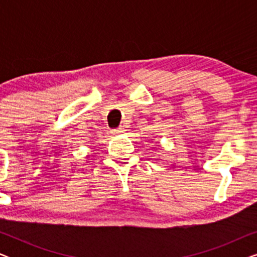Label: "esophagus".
Wrapping results in <instances>:
<instances>
[{"label":"esophagus","mask_w":257,"mask_h":257,"mask_svg":"<svg viewBox=\"0 0 257 257\" xmlns=\"http://www.w3.org/2000/svg\"><path fill=\"white\" fill-rule=\"evenodd\" d=\"M122 132H124V127H118V128L111 130V133H113V135H119V133H122Z\"/></svg>","instance_id":"34e87169"}]
</instances>
